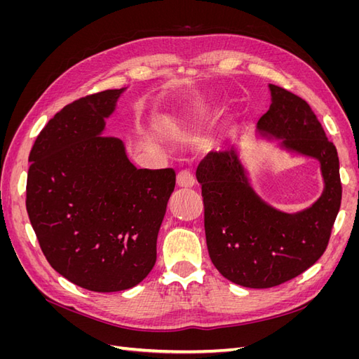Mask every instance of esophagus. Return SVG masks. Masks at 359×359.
Instances as JSON below:
<instances>
[{
    "instance_id": "1",
    "label": "esophagus",
    "mask_w": 359,
    "mask_h": 359,
    "mask_svg": "<svg viewBox=\"0 0 359 359\" xmlns=\"http://www.w3.org/2000/svg\"><path fill=\"white\" fill-rule=\"evenodd\" d=\"M194 182H196V180H194V177L189 170H181L177 175V184L182 189H191L194 186Z\"/></svg>"
}]
</instances>
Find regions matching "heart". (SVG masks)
Listing matches in <instances>:
<instances>
[{
  "label": "heart",
  "instance_id": "heart-1",
  "mask_svg": "<svg viewBox=\"0 0 359 359\" xmlns=\"http://www.w3.org/2000/svg\"><path fill=\"white\" fill-rule=\"evenodd\" d=\"M208 100L203 99V97H193V99L184 100L175 107V109H172L170 123L180 127H186L189 124L199 121V119L208 112Z\"/></svg>",
  "mask_w": 359,
  "mask_h": 359
}]
</instances>
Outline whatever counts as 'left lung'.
I'll use <instances>...</instances> for the list:
<instances>
[{"mask_svg":"<svg viewBox=\"0 0 359 359\" xmlns=\"http://www.w3.org/2000/svg\"><path fill=\"white\" fill-rule=\"evenodd\" d=\"M271 106L260 137L320 163L323 191L309 208L283 212L250 184L236 148L211 151L196 170L205 206V235L219 273L244 287L266 289L295 278L323 255L341 203L337 149L301 97L269 83Z\"/></svg>","mask_w":359,"mask_h":359,"instance_id":"1","label":"left lung"}]
</instances>
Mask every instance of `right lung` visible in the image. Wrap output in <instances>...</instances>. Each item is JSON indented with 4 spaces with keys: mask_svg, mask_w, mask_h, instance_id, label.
I'll use <instances>...</instances> for the list:
<instances>
[{
    "mask_svg": "<svg viewBox=\"0 0 359 359\" xmlns=\"http://www.w3.org/2000/svg\"><path fill=\"white\" fill-rule=\"evenodd\" d=\"M126 88L76 100L49 119L29 153L27 211L43 255L93 292L139 285L175 189L173 169H137L123 140L103 136Z\"/></svg>",
    "mask_w": 359,
    "mask_h": 359,
    "instance_id": "1",
    "label": "right lung"
}]
</instances>
